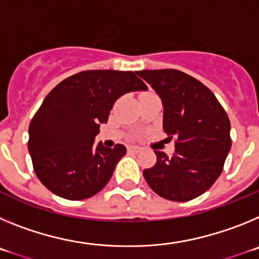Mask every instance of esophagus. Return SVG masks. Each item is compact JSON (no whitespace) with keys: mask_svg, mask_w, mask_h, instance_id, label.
<instances>
[{"mask_svg":"<svg viewBox=\"0 0 259 259\" xmlns=\"http://www.w3.org/2000/svg\"><path fill=\"white\" fill-rule=\"evenodd\" d=\"M128 150L132 153H140L141 152V148L140 146H131V148H128Z\"/></svg>","mask_w":259,"mask_h":259,"instance_id":"34e87169","label":"esophagus"}]
</instances>
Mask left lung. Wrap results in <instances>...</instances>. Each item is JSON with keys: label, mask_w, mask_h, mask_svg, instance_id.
Returning <instances> with one entry per match:
<instances>
[{"label": "left lung", "mask_w": 259, "mask_h": 259, "mask_svg": "<svg viewBox=\"0 0 259 259\" xmlns=\"http://www.w3.org/2000/svg\"><path fill=\"white\" fill-rule=\"evenodd\" d=\"M163 106V131L175 137V154L154 150L157 162L144 170L150 188L166 200H193L218 179L231 149V123L214 93L178 70L136 72Z\"/></svg>", "instance_id": "obj_1"}]
</instances>
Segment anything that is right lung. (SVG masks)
I'll return each mask as SVG.
<instances>
[{
	"label": "right lung",
	"instance_id": "1",
	"mask_svg": "<svg viewBox=\"0 0 259 259\" xmlns=\"http://www.w3.org/2000/svg\"><path fill=\"white\" fill-rule=\"evenodd\" d=\"M146 89L132 71H83L61 81L29 124L28 152L38 180L67 200L101 191L127 149L95 145L100 125L119 97Z\"/></svg>",
	"mask_w": 259,
	"mask_h": 259
}]
</instances>
